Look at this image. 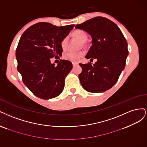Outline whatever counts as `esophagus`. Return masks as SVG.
<instances>
[{
    "label": "esophagus",
    "instance_id": "obj_1",
    "mask_svg": "<svg viewBox=\"0 0 147 147\" xmlns=\"http://www.w3.org/2000/svg\"><path fill=\"white\" fill-rule=\"evenodd\" d=\"M77 65H78V63H73V67H74V66Z\"/></svg>",
    "mask_w": 147,
    "mask_h": 147
}]
</instances>
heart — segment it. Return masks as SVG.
Wrapping results in <instances>:
<instances>
[{
    "mask_svg": "<svg viewBox=\"0 0 147 147\" xmlns=\"http://www.w3.org/2000/svg\"><path fill=\"white\" fill-rule=\"evenodd\" d=\"M73 35L79 40L82 42H86L87 40V35L86 32H84L81 30H77L74 32ZM68 37H65L61 41V47L63 50L66 49L68 47ZM84 55V53L83 51H79V52H73L69 51L63 54V58L66 60H68L72 62H78V61L81 59Z\"/></svg>",
    "mask_w": 147,
    "mask_h": 147,
    "instance_id": "b5f03b06",
    "label": "heart"
}]
</instances>
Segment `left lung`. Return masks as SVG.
<instances>
[{
    "label": "left lung",
    "mask_w": 147,
    "mask_h": 147,
    "mask_svg": "<svg viewBox=\"0 0 147 147\" xmlns=\"http://www.w3.org/2000/svg\"><path fill=\"white\" fill-rule=\"evenodd\" d=\"M75 28L92 36V45L86 58L97 59L93 65L79 63L81 86L88 92H105L114 86L125 67L128 55L126 40L119 27L105 17L92 18Z\"/></svg>",
    "instance_id": "1"
}]
</instances>
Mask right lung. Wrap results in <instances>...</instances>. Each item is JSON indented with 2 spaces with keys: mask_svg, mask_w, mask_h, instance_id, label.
<instances>
[{
  "mask_svg": "<svg viewBox=\"0 0 147 147\" xmlns=\"http://www.w3.org/2000/svg\"><path fill=\"white\" fill-rule=\"evenodd\" d=\"M74 25L57 27L51 23H36L23 33L16 51L17 69L22 81L37 97L49 99L63 90L65 79L73 68L72 63L60 60L51 63V59H59L63 49L60 43Z\"/></svg>",
  "mask_w": 147,
  "mask_h": 147,
  "instance_id": "add662e5",
  "label": "right lung"
}]
</instances>
